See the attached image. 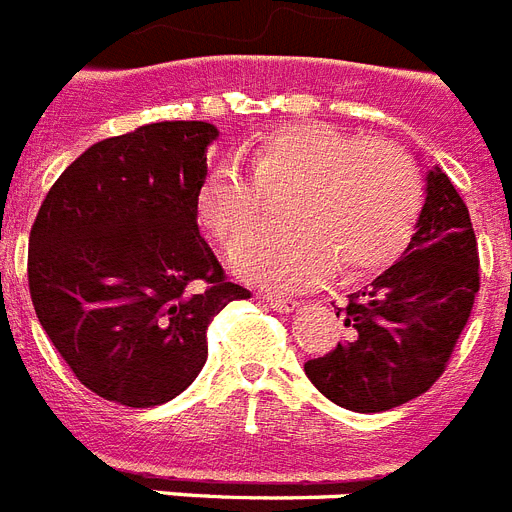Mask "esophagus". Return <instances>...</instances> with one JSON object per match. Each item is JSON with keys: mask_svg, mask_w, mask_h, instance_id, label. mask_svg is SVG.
<instances>
[{"mask_svg": "<svg viewBox=\"0 0 512 512\" xmlns=\"http://www.w3.org/2000/svg\"><path fill=\"white\" fill-rule=\"evenodd\" d=\"M260 299H263V302H268L270 307L276 309V312H291V309L296 307V302L291 299V296L273 294V291H265V294H260Z\"/></svg>", "mask_w": 512, "mask_h": 512, "instance_id": "obj_1", "label": "esophagus"}]
</instances>
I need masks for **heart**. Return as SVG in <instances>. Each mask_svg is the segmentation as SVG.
<instances>
[{"label":"heart","mask_w":512,"mask_h":512,"mask_svg":"<svg viewBox=\"0 0 512 512\" xmlns=\"http://www.w3.org/2000/svg\"><path fill=\"white\" fill-rule=\"evenodd\" d=\"M294 184L291 223L249 231L231 247V265L247 281L299 286L330 268L375 273L401 255L422 213V174L401 145L296 122L257 140L252 169L216 163L197 190V218L218 242H231L260 221L268 190Z\"/></svg>","instance_id":"1"}]
</instances>
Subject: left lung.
Here are the masks:
<instances>
[{
  "label": "left lung",
  "mask_w": 512,
  "mask_h": 512,
  "mask_svg": "<svg viewBox=\"0 0 512 512\" xmlns=\"http://www.w3.org/2000/svg\"><path fill=\"white\" fill-rule=\"evenodd\" d=\"M479 291V247L448 174H427V200L401 260L338 307L346 338L304 372L328 401L377 414L427 393L445 372Z\"/></svg>",
  "instance_id": "8db88e82"
}]
</instances>
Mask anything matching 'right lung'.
<instances>
[{
	"instance_id": "right-lung-1",
	"label": "right lung",
	"mask_w": 512,
	"mask_h": 512,
	"mask_svg": "<svg viewBox=\"0 0 512 512\" xmlns=\"http://www.w3.org/2000/svg\"><path fill=\"white\" fill-rule=\"evenodd\" d=\"M208 122H156L90 145L41 203L28 242L38 322L72 375L106 401L150 409L187 390L208 325L249 291L197 226Z\"/></svg>"
}]
</instances>
